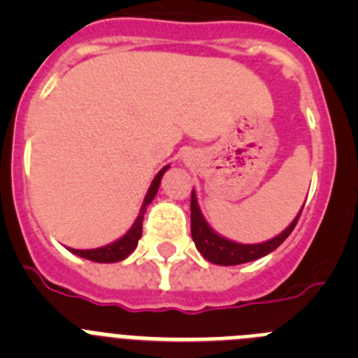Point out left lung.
Returning a JSON list of instances; mask_svg holds the SVG:
<instances>
[{
    "instance_id": "8db88e82",
    "label": "left lung",
    "mask_w": 358,
    "mask_h": 358,
    "mask_svg": "<svg viewBox=\"0 0 358 358\" xmlns=\"http://www.w3.org/2000/svg\"><path fill=\"white\" fill-rule=\"evenodd\" d=\"M189 211H192V238L195 242V248L201 252L208 262L217 265H240L248 264V262H255L262 256L273 252L274 249L280 248L281 243L285 242L287 236L292 233V229L296 227L297 220L301 217V211L297 213V217L294 218V222L287 227L281 235H278L276 238L268 240L264 243H236L231 242V240L222 238L218 236L213 229L206 224L204 217H202L201 210H199L197 197H195V192H192V201H189Z\"/></svg>"
}]
</instances>
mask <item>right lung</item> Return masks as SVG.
Returning <instances> with one entry per match:
<instances>
[{"instance_id":"obj_1","label":"right lung","mask_w":358,"mask_h":358,"mask_svg":"<svg viewBox=\"0 0 358 358\" xmlns=\"http://www.w3.org/2000/svg\"><path fill=\"white\" fill-rule=\"evenodd\" d=\"M169 166H164L163 170H159L156 177H154V181H152L150 188L147 192V197L143 201V206H141L140 215L136 218V222L132 224L131 229L127 231V235H123L122 238L116 240V242L109 243L106 248H98V249H87V251H82V249H69L73 255L82 256L85 260H91V262H98V264H115V262L120 260H125L129 255L136 249L138 245V240L141 238V231H143V215L147 211V206L152 202V199L156 197L157 194V188H159V182H161V177L163 173L166 172Z\"/></svg>"}]
</instances>
